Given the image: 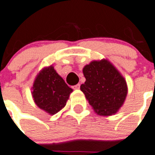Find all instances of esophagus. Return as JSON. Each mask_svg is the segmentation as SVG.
Segmentation results:
<instances>
[{
    "label": "esophagus",
    "instance_id": "34e87169",
    "mask_svg": "<svg viewBox=\"0 0 155 155\" xmlns=\"http://www.w3.org/2000/svg\"><path fill=\"white\" fill-rule=\"evenodd\" d=\"M79 87H80V84H79V83H78V84H76V85H75V86H72V88H73L74 90H79Z\"/></svg>",
    "mask_w": 155,
    "mask_h": 155
}]
</instances>
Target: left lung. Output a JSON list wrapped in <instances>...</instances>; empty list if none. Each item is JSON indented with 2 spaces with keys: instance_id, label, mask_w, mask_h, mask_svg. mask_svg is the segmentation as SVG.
Instances as JSON below:
<instances>
[{
  "instance_id": "left-lung-1",
  "label": "left lung",
  "mask_w": 155,
  "mask_h": 155,
  "mask_svg": "<svg viewBox=\"0 0 155 155\" xmlns=\"http://www.w3.org/2000/svg\"><path fill=\"white\" fill-rule=\"evenodd\" d=\"M86 78L81 91L95 112L101 116L115 114L122 107L127 94L126 80L107 59L93 61L83 69Z\"/></svg>"
}]
</instances>
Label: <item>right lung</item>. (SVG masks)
I'll use <instances>...</instances> for the list:
<instances>
[{
  "label": "right lung",
  "mask_w": 155,
  "mask_h": 155,
  "mask_svg": "<svg viewBox=\"0 0 155 155\" xmlns=\"http://www.w3.org/2000/svg\"><path fill=\"white\" fill-rule=\"evenodd\" d=\"M72 92V89L50 65L37 75L31 93L38 107L50 115H54L65 107Z\"/></svg>",
  "instance_id": "add662e5"
}]
</instances>
